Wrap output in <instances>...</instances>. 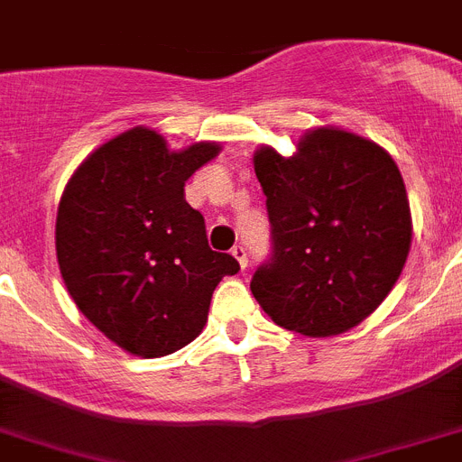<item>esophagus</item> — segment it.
Segmentation results:
<instances>
[{"label": "esophagus", "mask_w": 462, "mask_h": 462, "mask_svg": "<svg viewBox=\"0 0 462 462\" xmlns=\"http://www.w3.org/2000/svg\"><path fill=\"white\" fill-rule=\"evenodd\" d=\"M231 254H234L236 262L240 263V269H245V266H247V252H245V247L236 245L234 250H231Z\"/></svg>", "instance_id": "obj_1"}]
</instances>
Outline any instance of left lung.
Segmentation results:
<instances>
[{
    "label": "left lung",
    "instance_id": "8db88e82",
    "mask_svg": "<svg viewBox=\"0 0 462 462\" xmlns=\"http://www.w3.org/2000/svg\"><path fill=\"white\" fill-rule=\"evenodd\" d=\"M271 257L250 290L275 325L337 337L381 306L411 247L407 189L390 153L338 128H315L285 159L254 153Z\"/></svg>",
    "mask_w": 462,
    "mask_h": 462
}]
</instances>
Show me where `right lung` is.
Here are the masks:
<instances>
[{"instance_id":"right-lung-1","label":"right lung","mask_w":462,"mask_h":462,"mask_svg":"<svg viewBox=\"0 0 462 462\" xmlns=\"http://www.w3.org/2000/svg\"><path fill=\"white\" fill-rule=\"evenodd\" d=\"M217 153V142L171 152L140 125L97 147L62 191L55 252L67 291L128 353L163 357L191 344L219 280L240 271L210 250L203 215L184 199Z\"/></svg>"}]
</instances>
